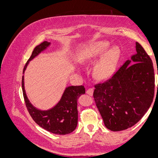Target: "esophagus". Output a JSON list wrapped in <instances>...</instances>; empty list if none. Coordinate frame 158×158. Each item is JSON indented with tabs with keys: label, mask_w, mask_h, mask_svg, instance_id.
Masks as SVG:
<instances>
[{
	"label": "esophagus",
	"mask_w": 158,
	"mask_h": 158,
	"mask_svg": "<svg viewBox=\"0 0 158 158\" xmlns=\"http://www.w3.org/2000/svg\"><path fill=\"white\" fill-rule=\"evenodd\" d=\"M93 90H94L93 88H89V89H88L86 90V94H88V95L91 96L92 94H93Z\"/></svg>",
	"instance_id": "1"
}]
</instances>
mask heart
<instances>
[{"label": "heart", "mask_w": 158, "mask_h": 158, "mask_svg": "<svg viewBox=\"0 0 158 158\" xmlns=\"http://www.w3.org/2000/svg\"><path fill=\"white\" fill-rule=\"evenodd\" d=\"M107 41H98L88 45L81 53V61L92 63L97 61L94 68V76L99 81H106L113 76L118 64L120 51L117 47H110Z\"/></svg>", "instance_id": "heart-1"}]
</instances>
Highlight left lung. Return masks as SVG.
I'll return each mask as SVG.
<instances>
[{"label": "left lung", "instance_id": "left-lung-1", "mask_svg": "<svg viewBox=\"0 0 158 158\" xmlns=\"http://www.w3.org/2000/svg\"><path fill=\"white\" fill-rule=\"evenodd\" d=\"M135 48L137 52L108 81L95 85L94 100L105 126L110 131L131 128L153 101L155 73L152 59L138 42Z\"/></svg>", "mask_w": 158, "mask_h": 158}]
</instances>
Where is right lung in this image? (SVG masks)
Instances as JSON below:
<instances>
[{"label":"right lung","mask_w":158,"mask_h":158,"mask_svg":"<svg viewBox=\"0 0 158 158\" xmlns=\"http://www.w3.org/2000/svg\"><path fill=\"white\" fill-rule=\"evenodd\" d=\"M50 44L51 43L48 41H44L34 48L31 56L23 68V74L30 61L46 50ZM22 90L27 110L33 120L40 127L52 134L60 135H68L76 129L78 123L77 99L81 94L85 93V89L82 85L66 87L59 102L53 107L47 110L37 108L28 99L24 88L23 75Z\"/></svg>","instance_id":"right-lung-1"}]
</instances>
